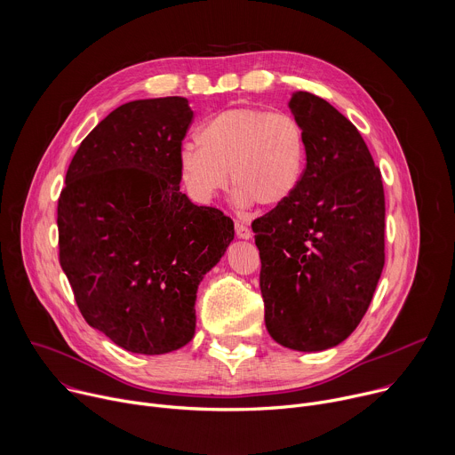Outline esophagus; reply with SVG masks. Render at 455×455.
Wrapping results in <instances>:
<instances>
[{"mask_svg":"<svg viewBox=\"0 0 455 455\" xmlns=\"http://www.w3.org/2000/svg\"><path fill=\"white\" fill-rule=\"evenodd\" d=\"M235 234H237L239 239H250L251 237V230L241 221H235Z\"/></svg>","mask_w":455,"mask_h":455,"instance_id":"esophagus-1","label":"esophagus"}]
</instances>
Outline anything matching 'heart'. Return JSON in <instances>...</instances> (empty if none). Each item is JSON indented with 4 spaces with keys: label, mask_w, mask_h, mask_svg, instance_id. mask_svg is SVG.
Masks as SVG:
<instances>
[{
    "label": "heart",
    "mask_w": 455,
    "mask_h": 455,
    "mask_svg": "<svg viewBox=\"0 0 455 455\" xmlns=\"http://www.w3.org/2000/svg\"><path fill=\"white\" fill-rule=\"evenodd\" d=\"M198 142L180 148L178 172L190 200L200 205L227 188L228 172L243 209L284 204L304 176L306 135L290 113L230 106L202 124Z\"/></svg>",
    "instance_id": "b5f03b06"
}]
</instances>
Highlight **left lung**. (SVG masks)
Returning a JSON list of instances; mask_svg holds the SVG:
<instances>
[{
  "label": "left lung",
  "mask_w": 455,
  "mask_h": 455,
  "mask_svg": "<svg viewBox=\"0 0 455 455\" xmlns=\"http://www.w3.org/2000/svg\"><path fill=\"white\" fill-rule=\"evenodd\" d=\"M288 108L306 135L304 176L251 230L270 337L316 353L344 342L371 304L385 265V196L379 169L340 111L307 92H293Z\"/></svg>",
  "instance_id": "8db88e82"
}]
</instances>
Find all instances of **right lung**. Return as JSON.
Returning <instances> with one entry per match:
<instances>
[{"label": "right lung", "mask_w": 455, "mask_h": 455, "mask_svg": "<svg viewBox=\"0 0 455 455\" xmlns=\"http://www.w3.org/2000/svg\"><path fill=\"white\" fill-rule=\"evenodd\" d=\"M185 97L111 111L79 146L57 207L59 259L90 326L137 355L196 333V293L234 241L221 211L180 190Z\"/></svg>", "instance_id": "obj_1"}]
</instances>
